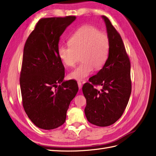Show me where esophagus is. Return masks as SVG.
<instances>
[{
	"mask_svg": "<svg viewBox=\"0 0 156 156\" xmlns=\"http://www.w3.org/2000/svg\"><path fill=\"white\" fill-rule=\"evenodd\" d=\"M77 84H78V87H79V90H80L82 88V83H80V82H78L77 83Z\"/></svg>",
	"mask_w": 156,
	"mask_h": 156,
	"instance_id": "esophagus-1",
	"label": "esophagus"
}]
</instances>
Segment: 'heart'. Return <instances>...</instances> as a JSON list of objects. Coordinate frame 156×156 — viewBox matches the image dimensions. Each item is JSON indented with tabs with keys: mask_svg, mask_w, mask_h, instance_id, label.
I'll return each mask as SVG.
<instances>
[{
	"mask_svg": "<svg viewBox=\"0 0 156 156\" xmlns=\"http://www.w3.org/2000/svg\"><path fill=\"white\" fill-rule=\"evenodd\" d=\"M110 50L108 36L92 26L78 29L68 39V46H59L58 56L64 66L73 67L79 60V65L68 77L79 81L85 80L94 71L103 67Z\"/></svg>",
	"mask_w": 156,
	"mask_h": 156,
	"instance_id": "1",
	"label": "heart"
}]
</instances>
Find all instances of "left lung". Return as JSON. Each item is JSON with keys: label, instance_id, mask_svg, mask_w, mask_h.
<instances>
[{"label": "left lung", "instance_id": "obj_1", "mask_svg": "<svg viewBox=\"0 0 156 156\" xmlns=\"http://www.w3.org/2000/svg\"><path fill=\"white\" fill-rule=\"evenodd\" d=\"M106 27L110 41L108 57L103 67L90 83L83 85V92L87 99L84 113L87 120L98 126H108L122 115L131 94L130 62L122 40L110 20L101 16ZM94 85L102 87L101 90Z\"/></svg>", "mask_w": 156, "mask_h": 156}]
</instances>
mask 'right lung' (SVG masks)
I'll list each match as a JSON object with an SVG mask.
<instances>
[{"label": "right lung", "mask_w": 156, "mask_h": 156, "mask_svg": "<svg viewBox=\"0 0 156 156\" xmlns=\"http://www.w3.org/2000/svg\"><path fill=\"white\" fill-rule=\"evenodd\" d=\"M76 19L75 16L41 19L24 45L20 77L23 104L30 119L41 129L64 124L78 92L76 81L63 80L64 67L57 53L60 37Z\"/></svg>", "instance_id": "obj_1"}]
</instances>
